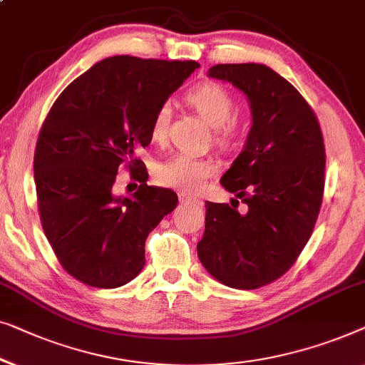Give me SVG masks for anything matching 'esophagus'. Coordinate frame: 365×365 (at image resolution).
Masks as SVG:
<instances>
[{
	"label": "esophagus",
	"instance_id": "1",
	"mask_svg": "<svg viewBox=\"0 0 365 365\" xmlns=\"http://www.w3.org/2000/svg\"><path fill=\"white\" fill-rule=\"evenodd\" d=\"M178 198H180L182 205H202V200L195 198V197H188V195H185V193L178 195Z\"/></svg>",
	"mask_w": 365,
	"mask_h": 365
}]
</instances>
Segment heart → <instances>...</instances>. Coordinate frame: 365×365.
I'll use <instances>...</instances> for the list:
<instances>
[{
	"mask_svg": "<svg viewBox=\"0 0 365 365\" xmlns=\"http://www.w3.org/2000/svg\"><path fill=\"white\" fill-rule=\"evenodd\" d=\"M187 101L200 117L215 129V140L220 145L228 143L233 135L232 119L235 115V101L230 92L215 82H205L188 92ZM170 119L172 104L168 101L162 102L150 124V137L153 142L165 140ZM215 172H217V167L212 160L180 153L158 163L155 175L157 180L168 188L178 190L182 193H195Z\"/></svg>",
	"mask_w": 365,
	"mask_h": 365,
	"instance_id": "heart-1",
	"label": "heart"
}]
</instances>
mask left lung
I'll return each instance as SVG.
<instances>
[{"mask_svg": "<svg viewBox=\"0 0 365 365\" xmlns=\"http://www.w3.org/2000/svg\"><path fill=\"white\" fill-rule=\"evenodd\" d=\"M208 78L245 94L251 129L220 183L228 203H205V233L197 253L205 269L236 289L278 279L304 248L324 192V142L311 107L284 78L264 64H217ZM236 197L249 205L240 214Z\"/></svg>", "mask_w": 365, "mask_h": 365, "instance_id": "8db88e82", "label": "left lung"}]
</instances>
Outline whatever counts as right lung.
Returning a JSON list of instances; mask_svg holds the SVG:
<instances>
[{
  "mask_svg": "<svg viewBox=\"0 0 365 365\" xmlns=\"http://www.w3.org/2000/svg\"><path fill=\"white\" fill-rule=\"evenodd\" d=\"M200 68L195 61L112 56L71 82L51 107L34 153L41 223L59 263L81 283L119 287L145 264L148 233L177 207L168 188L148 187L133 158L150 143L155 110ZM122 163L141 182L111 190Z\"/></svg>",
  "mask_w": 365,
  "mask_h": 365,
  "instance_id": "add662e5",
  "label": "right lung"
}]
</instances>
